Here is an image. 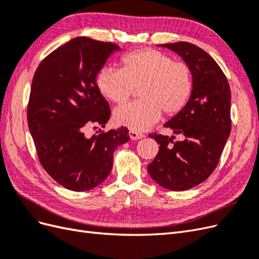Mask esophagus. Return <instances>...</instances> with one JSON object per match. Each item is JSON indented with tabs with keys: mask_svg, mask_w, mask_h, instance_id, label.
Here are the masks:
<instances>
[{
	"mask_svg": "<svg viewBox=\"0 0 259 259\" xmlns=\"http://www.w3.org/2000/svg\"><path fill=\"white\" fill-rule=\"evenodd\" d=\"M130 137L132 140H137V139H142L145 137L144 134H142V133H138V132H135V131H130Z\"/></svg>",
	"mask_w": 259,
	"mask_h": 259,
	"instance_id": "1",
	"label": "esophagus"
}]
</instances>
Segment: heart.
<instances>
[{"label": "heart", "mask_w": 259, "mask_h": 259, "mask_svg": "<svg viewBox=\"0 0 259 259\" xmlns=\"http://www.w3.org/2000/svg\"><path fill=\"white\" fill-rule=\"evenodd\" d=\"M99 92L115 104H124L140 89L137 103L116 108L117 125L143 132L158 122L162 111L167 116L179 113L189 103L194 88L192 68L185 61L160 51L145 49L122 58V70L103 68L96 77Z\"/></svg>", "instance_id": "obj_1"}]
</instances>
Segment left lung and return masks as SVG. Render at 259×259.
Segmentation results:
<instances>
[{"mask_svg":"<svg viewBox=\"0 0 259 259\" xmlns=\"http://www.w3.org/2000/svg\"><path fill=\"white\" fill-rule=\"evenodd\" d=\"M159 46L175 52L192 68L194 88L189 103L164 124L182 142L149 134L160 149L148 171L165 189L184 191L204 182L217 166L231 131V92L221 67L199 46L188 42Z\"/></svg>","mask_w":259,"mask_h":259,"instance_id":"8db88e82","label":"left lung"}]
</instances>
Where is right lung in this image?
I'll list each match as a JSON object with an SVG mask.
<instances>
[{
  "label": "right lung",
  "mask_w": 259,
  "mask_h": 259,
  "mask_svg": "<svg viewBox=\"0 0 259 259\" xmlns=\"http://www.w3.org/2000/svg\"><path fill=\"white\" fill-rule=\"evenodd\" d=\"M120 50L110 42L74 37L45 57L34 73L29 130L42 166L69 190L86 191L103 183L112 169L115 149L130 140L123 126L92 137L84 134L89 126L104 127L110 119L96 77Z\"/></svg>",
  "instance_id": "obj_1"
}]
</instances>
